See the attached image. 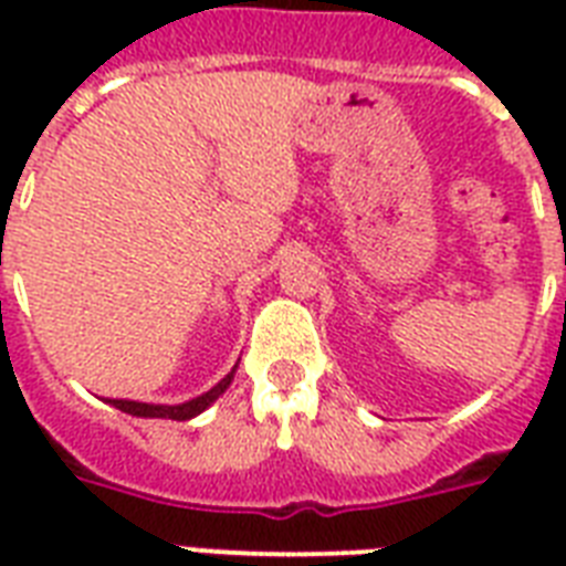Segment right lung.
Returning a JSON list of instances; mask_svg holds the SVG:
<instances>
[{
    "mask_svg": "<svg viewBox=\"0 0 566 566\" xmlns=\"http://www.w3.org/2000/svg\"><path fill=\"white\" fill-rule=\"evenodd\" d=\"M231 376H234V370L229 373V376L222 378L220 385L211 387L208 394L196 396V399H190V402H181V405H146V402H128V399H111V405L114 408H119V411L132 413V417H161V420H190V417H196V413H202L208 405L217 399V396L226 390V387L231 385Z\"/></svg>",
    "mask_w": 566,
    "mask_h": 566,
    "instance_id": "right-lung-1",
    "label": "right lung"
}]
</instances>
